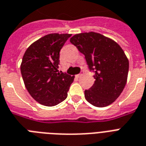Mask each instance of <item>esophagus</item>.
Returning <instances> with one entry per match:
<instances>
[{"mask_svg": "<svg viewBox=\"0 0 146 146\" xmlns=\"http://www.w3.org/2000/svg\"><path fill=\"white\" fill-rule=\"evenodd\" d=\"M83 74H84V73H83V72H82V73H80V74H78V75H76V77L80 78L81 76H83Z\"/></svg>", "mask_w": 146, "mask_h": 146, "instance_id": "1", "label": "esophagus"}]
</instances>
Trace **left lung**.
<instances>
[{"label": "left lung", "instance_id": "8db88e82", "mask_svg": "<svg viewBox=\"0 0 146 146\" xmlns=\"http://www.w3.org/2000/svg\"><path fill=\"white\" fill-rule=\"evenodd\" d=\"M85 55L87 64L95 71V82L85 90V98L98 108L116 101L124 89L129 71V60L122 48L110 38L89 32L76 34L70 39Z\"/></svg>", "mask_w": 146, "mask_h": 146}]
</instances>
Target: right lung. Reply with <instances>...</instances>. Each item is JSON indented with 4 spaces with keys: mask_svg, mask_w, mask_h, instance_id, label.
Here are the masks:
<instances>
[{
    "mask_svg": "<svg viewBox=\"0 0 146 146\" xmlns=\"http://www.w3.org/2000/svg\"><path fill=\"white\" fill-rule=\"evenodd\" d=\"M71 34L51 33L26 49L20 70L30 96L44 106H55L67 97L74 76L58 73L60 50Z\"/></svg>",
    "mask_w": 146,
    "mask_h": 146,
    "instance_id": "right-lung-1",
    "label": "right lung"
}]
</instances>
